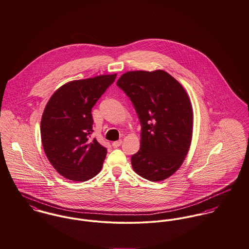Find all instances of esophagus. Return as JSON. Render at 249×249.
<instances>
[{
  "label": "esophagus",
  "instance_id": "obj_1",
  "mask_svg": "<svg viewBox=\"0 0 249 249\" xmlns=\"http://www.w3.org/2000/svg\"><path fill=\"white\" fill-rule=\"evenodd\" d=\"M121 144H122V140H117V141L112 142V147L113 148H118Z\"/></svg>",
  "mask_w": 249,
  "mask_h": 249
}]
</instances>
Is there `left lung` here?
Segmentation results:
<instances>
[{"label": "left lung", "mask_w": 249, "mask_h": 249, "mask_svg": "<svg viewBox=\"0 0 249 249\" xmlns=\"http://www.w3.org/2000/svg\"><path fill=\"white\" fill-rule=\"evenodd\" d=\"M116 85L141 125L140 149L131 158L135 172L151 181L168 178L182 164L192 139L193 111L185 89L160 70L128 71Z\"/></svg>", "instance_id": "obj_1"}]
</instances>
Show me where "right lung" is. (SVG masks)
<instances>
[{
	"instance_id": "obj_1",
	"label": "right lung",
	"mask_w": 249,
	"mask_h": 249,
	"mask_svg": "<svg viewBox=\"0 0 249 249\" xmlns=\"http://www.w3.org/2000/svg\"><path fill=\"white\" fill-rule=\"evenodd\" d=\"M116 74L75 80L59 88L41 120L46 156L56 171L73 181H86L101 170L107 149L91 139V109L114 82Z\"/></svg>"
}]
</instances>
